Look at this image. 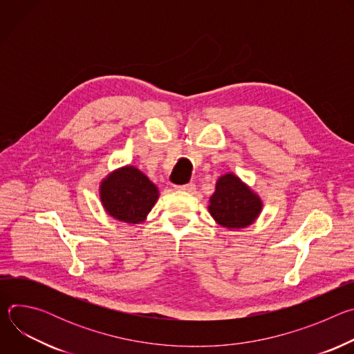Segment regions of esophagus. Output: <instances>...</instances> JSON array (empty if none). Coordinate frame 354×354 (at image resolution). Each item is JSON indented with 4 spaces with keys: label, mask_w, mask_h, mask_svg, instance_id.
Listing matches in <instances>:
<instances>
[{
    "label": "esophagus",
    "mask_w": 354,
    "mask_h": 354,
    "mask_svg": "<svg viewBox=\"0 0 354 354\" xmlns=\"http://www.w3.org/2000/svg\"><path fill=\"white\" fill-rule=\"evenodd\" d=\"M176 190L180 192H187V193H194L196 192V185L194 183H186V185H179L175 187Z\"/></svg>",
    "instance_id": "34e87169"
}]
</instances>
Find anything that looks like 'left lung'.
Segmentation results:
<instances>
[{"mask_svg": "<svg viewBox=\"0 0 354 354\" xmlns=\"http://www.w3.org/2000/svg\"><path fill=\"white\" fill-rule=\"evenodd\" d=\"M262 201L234 174L223 175L210 197L209 212L225 228H245L257 220Z\"/></svg>", "mask_w": 354, "mask_h": 354, "instance_id": "8db88e82", "label": "left lung"}]
</instances>
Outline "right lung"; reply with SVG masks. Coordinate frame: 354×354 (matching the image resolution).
<instances>
[{"instance_id": "1", "label": "right lung", "mask_w": 354, "mask_h": 354, "mask_svg": "<svg viewBox=\"0 0 354 354\" xmlns=\"http://www.w3.org/2000/svg\"><path fill=\"white\" fill-rule=\"evenodd\" d=\"M158 189L141 171L124 167L100 183V201L113 218L138 224L158 200Z\"/></svg>"}]
</instances>
